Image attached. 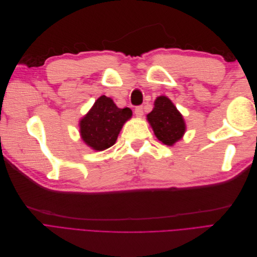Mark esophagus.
<instances>
[{
	"instance_id": "1",
	"label": "esophagus",
	"mask_w": 257,
	"mask_h": 257,
	"mask_svg": "<svg viewBox=\"0 0 257 257\" xmlns=\"http://www.w3.org/2000/svg\"><path fill=\"white\" fill-rule=\"evenodd\" d=\"M135 114L137 118H142L143 114H144V109H143V106H137L135 108Z\"/></svg>"
}]
</instances>
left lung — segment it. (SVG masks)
Listing matches in <instances>:
<instances>
[{
  "label": "left lung",
  "instance_id": "8db88e82",
  "mask_svg": "<svg viewBox=\"0 0 257 257\" xmlns=\"http://www.w3.org/2000/svg\"><path fill=\"white\" fill-rule=\"evenodd\" d=\"M147 119L157 138L167 146H173L180 141L185 132L182 114L166 96H159L155 99L153 110L148 113Z\"/></svg>",
  "mask_w": 257,
  "mask_h": 257
}]
</instances>
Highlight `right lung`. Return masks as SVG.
Returning a JSON list of instances; mask_svg holds the SVG:
<instances>
[{"label": "right lung", "instance_id": "add662e5", "mask_svg": "<svg viewBox=\"0 0 257 257\" xmlns=\"http://www.w3.org/2000/svg\"><path fill=\"white\" fill-rule=\"evenodd\" d=\"M131 116L130 108L121 109L110 97L100 96L80 120L82 141L96 151L106 150L115 144L123 124Z\"/></svg>", "mask_w": 257, "mask_h": 257}]
</instances>
